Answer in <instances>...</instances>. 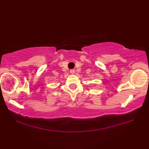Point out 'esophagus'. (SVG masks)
I'll list each match as a JSON object with an SVG mask.
<instances>
[{
    "instance_id": "esophagus-1",
    "label": "esophagus",
    "mask_w": 149,
    "mask_h": 149,
    "mask_svg": "<svg viewBox=\"0 0 149 149\" xmlns=\"http://www.w3.org/2000/svg\"><path fill=\"white\" fill-rule=\"evenodd\" d=\"M70 74H75V70H70Z\"/></svg>"
}]
</instances>
